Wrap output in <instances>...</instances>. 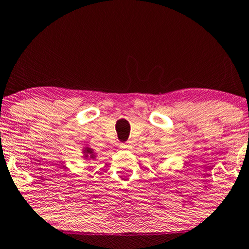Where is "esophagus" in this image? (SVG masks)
<instances>
[{
  "label": "esophagus",
  "mask_w": 249,
  "mask_h": 249,
  "mask_svg": "<svg viewBox=\"0 0 249 249\" xmlns=\"http://www.w3.org/2000/svg\"><path fill=\"white\" fill-rule=\"evenodd\" d=\"M120 148L121 149H127V151H130V149H132V145L131 144H121L120 145Z\"/></svg>",
  "instance_id": "obj_1"
}]
</instances>
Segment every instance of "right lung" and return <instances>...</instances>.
<instances>
[{
	"label": "right lung",
	"instance_id": "1",
	"mask_svg": "<svg viewBox=\"0 0 249 249\" xmlns=\"http://www.w3.org/2000/svg\"><path fill=\"white\" fill-rule=\"evenodd\" d=\"M83 153H84V158L85 159H94L95 158L94 151L89 147H85L83 149Z\"/></svg>",
	"mask_w": 249,
	"mask_h": 249
}]
</instances>
